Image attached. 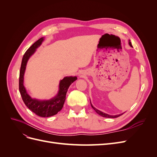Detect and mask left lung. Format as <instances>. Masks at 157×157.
<instances>
[{
    "label": "left lung",
    "mask_w": 157,
    "mask_h": 157,
    "mask_svg": "<svg viewBox=\"0 0 157 157\" xmlns=\"http://www.w3.org/2000/svg\"><path fill=\"white\" fill-rule=\"evenodd\" d=\"M128 44H129V45H130L131 47H132V43H131L130 40H129V42H128ZM90 103H91V101H90ZM91 106H92V107L94 109L95 111H96V112L98 114V115H99L103 117H105V118H117V117H120L121 115H122V114H123V113H122V114H119V115H108V114L103 113V112H102V111H101L98 110V109H96V108H95V107L92 105V103H91Z\"/></svg>",
    "instance_id": "left-lung-1"
}]
</instances>
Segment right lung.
Segmentation results:
<instances>
[{
  "label": "right lung",
  "mask_w": 157,
  "mask_h": 157,
  "mask_svg": "<svg viewBox=\"0 0 157 157\" xmlns=\"http://www.w3.org/2000/svg\"><path fill=\"white\" fill-rule=\"evenodd\" d=\"M44 40V37L40 38L34 44H33L23 55L20 72L19 90H20L23 102L31 111L39 117H50L56 115L63 108L68 88L70 85L77 79V77L76 76L75 77L70 76V77H65L62 80H61L59 84L58 93L54 97L50 99L40 100V99L32 98L27 94L24 84H23L24 74L27 61L31 58V56L35 54L36 50L42 44Z\"/></svg>",
  "instance_id": "obj_1"
}]
</instances>
